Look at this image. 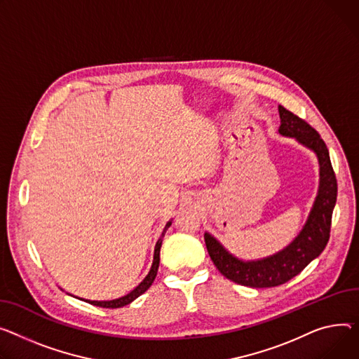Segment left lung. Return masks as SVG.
<instances>
[{
  "mask_svg": "<svg viewBox=\"0 0 359 359\" xmlns=\"http://www.w3.org/2000/svg\"><path fill=\"white\" fill-rule=\"evenodd\" d=\"M278 114L281 123L278 133L296 138L300 144L313 150L319 160L318 196L303 229L284 250L255 261H243L233 257L217 238L205 232V244L215 267L228 280L254 289L276 287L287 283L303 271L310 261L322 254L330 236L332 212L338 196L337 176L332 169L329 150L319 133L281 105L278 107Z\"/></svg>",
  "mask_w": 359,
  "mask_h": 359,
  "instance_id": "8db88e82",
  "label": "left lung"
}]
</instances>
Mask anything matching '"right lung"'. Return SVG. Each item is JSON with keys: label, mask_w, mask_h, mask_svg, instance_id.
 Segmentation results:
<instances>
[{"label": "right lung", "mask_w": 359, "mask_h": 359, "mask_svg": "<svg viewBox=\"0 0 359 359\" xmlns=\"http://www.w3.org/2000/svg\"><path fill=\"white\" fill-rule=\"evenodd\" d=\"M172 225V221H169L165 224L163 232H161V236L158 238V241L156 244V248H154V259H153V264H151V269L149 271V274L146 276V278L142 280L137 287L130 292L127 296H123L119 299H115V300H107V302H98V300H85L93 306H100V307H107V309H116V307H123V306H127L130 304L131 302H134L138 296H141L144 292H147L150 289V285L153 284L156 276H157V270H158V262H160V248H161V243H163V236L165 233V231L169 229V226Z\"/></svg>", "instance_id": "obj_1"}]
</instances>
